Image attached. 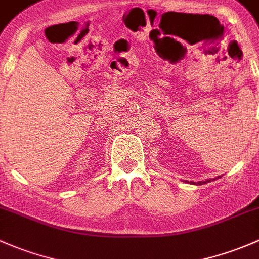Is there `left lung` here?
Segmentation results:
<instances>
[{
    "instance_id": "8db88e82",
    "label": "left lung",
    "mask_w": 259,
    "mask_h": 259,
    "mask_svg": "<svg viewBox=\"0 0 259 259\" xmlns=\"http://www.w3.org/2000/svg\"><path fill=\"white\" fill-rule=\"evenodd\" d=\"M220 178H222V176H217V178H214V179H207V180H205V181H197V182L190 181V184H192V185H203V184H207V182H211V181H213V180H217ZM185 182H189V181H185Z\"/></svg>"
}]
</instances>
